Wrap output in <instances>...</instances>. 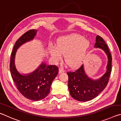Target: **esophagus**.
I'll return each instance as SVG.
<instances>
[{
    "mask_svg": "<svg viewBox=\"0 0 121 121\" xmlns=\"http://www.w3.org/2000/svg\"><path fill=\"white\" fill-rule=\"evenodd\" d=\"M65 72V71L64 70V69H63V68H62V67H60V68H59V73H64Z\"/></svg>",
    "mask_w": 121,
    "mask_h": 121,
    "instance_id": "esophagus-1",
    "label": "esophagus"
}]
</instances>
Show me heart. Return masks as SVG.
Listing matches in <instances>:
<instances>
[{"label":"heart","instance_id":"b5f03b06","mask_svg":"<svg viewBox=\"0 0 121 121\" xmlns=\"http://www.w3.org/2000/svg\"><path fill=\"white\" fill-rule=\"evenodd\" d=\"M90 42L79 35H71L59 38L57 46H54L50 54L58 62L65 55V60L69 67L76 68L80 66L86 56Z\"/></svg>","mask_w":121,"mask_h":121}]
</instances>
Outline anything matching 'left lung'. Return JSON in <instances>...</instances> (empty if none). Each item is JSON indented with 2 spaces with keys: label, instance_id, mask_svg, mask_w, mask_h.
Instances as JSON below:
<instances>
[{
  "label": "left lung",
  "instance_id": "obj_1",
  "mask_svg": "<svg viewBox=\"0 0 121 121\" xmlns=\"http://www.w3.org/2000/svg\"><path fill=\"white\" fill-rule=\"evenodd\" d=\"M95 47L102 49L108 57L107 71L103 77L94 80L89 78L84 69L83 65L74 72H67L69 77L68 86L70 95L75 100L86 101L92 100L107 86L112 72V55L104 40L99 35L96 39Z\"/></svg>",
  "mask_w": 121,
  "mask_h": 121
}]
</instances>
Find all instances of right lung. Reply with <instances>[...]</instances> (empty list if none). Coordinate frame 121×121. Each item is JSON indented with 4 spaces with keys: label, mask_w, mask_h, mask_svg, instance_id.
I'll list each match as a JSON object with an SVG mask.
<instances>
[{
    "label": "right lung",
    "mask_w": 121,
    "mask_h": 121,
    "mask_svg": "<svg viewBox=\"0 0 121 121\" xmlns=\"http://www.w3.org/2000/svg\"><path fill=\"white\" fill-rule=\"evenodd\" d=\"M37 32L36 30H30L17 40L10 60V73L17 89L25 98L33 101L40 100L48 96L52 81L58 73V67L56 65H47L44 63L27 74H21L16 69L15 56L17 49L23 43L33 40Z\"/></svg>",
    "instance_id": "add662e5"
}]
</instances>
